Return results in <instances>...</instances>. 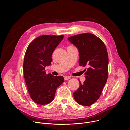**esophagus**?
Wrapping results in <instances>:
<instances>
[{
  "instance_id": "obj_1",
  "label": "esophagus",
  "mask_w": 130,
  "mask_h": 130,
  "mask_svg": "<svg viewBox=\"0 0 130 130\" xmlns=\"http://www.w3.org/2000/svg\"><path fill=\"white\" fill-rule=\"evenodd\" d=\"M64 78L65 80H69L70 79V77H69V76H65L64 77Z\"/></svg>"
}]
</instances>
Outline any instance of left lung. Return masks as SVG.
Returning <instances> with one entry per match:
<instances>
[{"instance_id": "1", "label": "left lung", "mask_w": 130, "mask_h": 130, "mask_svg": "<svg viewBox=\"0 0 130 130\" xmlns=\"http://www.w3.org/2000/svg\"><path fill=\"white\" fill-rule=\"evenodd\" d=\"M78 49L79 65L88 68L85 73V81L80 82L73 97L79 104L89 106L99 98L108 77V58L104 43L93 34L86 33L68 38Z\"/></svg>"}]
</instances>
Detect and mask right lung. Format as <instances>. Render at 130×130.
Here are the masks:
<instances>
[{
    "mask_svg": "<svg viewBox=\"0 0 130 130\" xmlns=\"http://www.w3.org/2000/svg\"><path fill=\"white\" fill-rule=\"evenodd\" d=\"M64 35H42L28 46L25 55L23 70L25 82L31 99L44 105L52 102L57 88L64 82L62 76L46 75L45 67L51 65L52 53Z\"/></svg>",
    "mask_w": 130,
    "mask_h": 130,
    "instance_id": "1",
    "label": "right lung"
}]
</instances>
